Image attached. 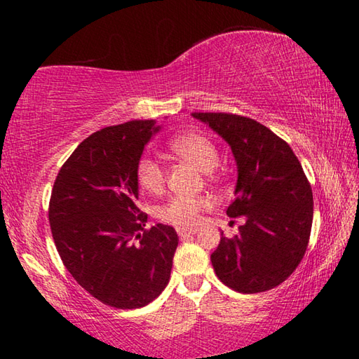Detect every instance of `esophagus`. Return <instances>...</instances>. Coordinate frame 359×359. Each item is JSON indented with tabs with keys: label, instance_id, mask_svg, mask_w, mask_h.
<instances>
[{
	"label": "esophagus",
	"instance_id": "34e87169",
	"mask_svg": "<svg viewBox=\"0 0 359 359\" xmlns=\"http://www.w3.org/2000/svg\"><path fill=\"white\" fill-rule=\"evenodd\" d=\"M194 233H198L196 228H177V234L180 238H187V236H191Z\"/></svg>",
	"mask_w": 359,
	"mask_h": 359
}]
</instances>
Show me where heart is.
<instances>
[{"instance_id": "heart-1", "label": "heart", "mask_w": 359, "mask_h": 359, "mask_svg": "<svg viewBox=\"0 0 359 359\" xmlns=\"http://www.w3.org/2000/svg\"><path fill=\"white\" fill-rule=\"evenodd\" d=\"M169 150L184 160L193 163L203 171H212L218 165V149L210 137L196 131H188L169 141ZM136 179L142 190L158 194L163 191L166 182L165 168L149 155L139 158ZM208 196H174L161 204L156 217L161 222L179 228L193 226L199 220L201 212L210 208Z\"/></svg>"}]
</instances>
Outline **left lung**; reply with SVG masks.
<instances>
[{"label":"left lung","instance_id":"obj_1","mask_svg":"<svg viewBox=\"0 0 359 359\" xmlns=\"http://www.w3.org/2000/svg\"><path fill=\"white\" fill-rule=\"evenodd\" d=\"M231 145L238 163L228 217L244 215L238 234L210 255L217 277L239 293L287 280L307 250L313 220L311 182L290 145L259 121L226 112H193Z\"/></svg>","mask_w":359,"mask_h":359}]
</instances>
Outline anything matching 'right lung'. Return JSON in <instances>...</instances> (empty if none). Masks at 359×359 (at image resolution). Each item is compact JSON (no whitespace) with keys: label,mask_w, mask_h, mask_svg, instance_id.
I'll list each match as a JSON object with an SVG mask.
<instances>
[{"label":"right lung","mask_w":359,"mask_h":359,"mask_svg":"<svg viewBox=\"0 0 359 359\" xmlns=\"http://www.w3.org/2000/svg\"><path fill=\"white\" fill-rule=\"evenodd\" d=\"M156 131L154 120H131L90 135L60 169L48 203L65 267L115 309L144 307L161 294L179 244L168 224L144 229L147 214L136 205V166Z\"/></svg>","instance_id":"add662e5"}]
</instances>
